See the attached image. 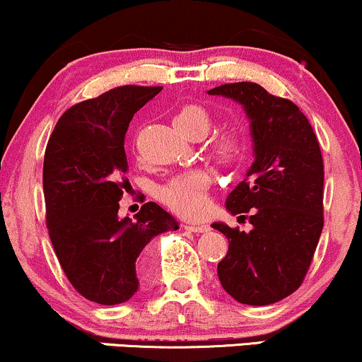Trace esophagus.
Wrapping results in <instances>:
<instances>
[{
	"label": "esophagus",
	"instance_id": "esophagus-1",
	"mask_svg": "<svg viewBox=\"0 0 362 362\" xmlns=\"http://www.w3.org/2000/svg\"><path fill=\"white\" fill-rule=\"evenodd\" d=\"M184 228L192 230V233H207L209 230V226H204V224H185Z\"/></svg>",
	"mask_w": 362,
	"mask_h": 362
}]
</instances>
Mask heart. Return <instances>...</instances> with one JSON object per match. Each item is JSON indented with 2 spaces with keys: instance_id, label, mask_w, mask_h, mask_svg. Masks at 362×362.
<instances>
[{
  "instance_id": "obj_1",
  "label": "heart",
  "mask_w": 362,
  "mask_h": 362,
  "mask_svg": "<svg viewBox=\"0 0 362 362\" xmlns=\"http://www.w3.org/2000/svg\"><path fill=\"white\" fill-rule=\"evenodd\" d=\"M173 124L189 138H202L212 126L211 115L199 104H187L173 116ZM209 151L217 162L230 163L241 155L243 136L236 128L221 129L209 143ZM211 187V175L202 168H194L173 177L160 189V200L177 214L184 217H200L206 214Z\"/></svg>"
}]
</instances>
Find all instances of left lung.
I'll list each match as a JSON object with an SVG mask.
<instances>
[{
	"label": "left lung",
	"mask_w": 362,
	"mask_h": 362,
	"mask_svg": "<svg viewBox=\"0 0 362 362\" xmlns=\"http://www.w3.org/2000/svg\"><path fill=\"white\" fill-rule=\"evenodd\" d=\"M243 104L255 162L226 209L250 219V233L214 223L229 241L217 264L223 288L246 305L280 302L302 285L324 228V162L310 123L290 99L255 82L209 90ZM250 212V217L244 214Z\"/></svg>",
	"instance_id": "1"
}]
</instances>
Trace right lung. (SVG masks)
Listing matches in <instances>:
<instances>
[{
  "label": "right lung",
  "instance_id": "add662e5",
  "mask_svg": "<svg viewBox=\"0 0 362 362\" xmlns=\"http://www.w3.org/2000/svg\"><path fill=\"white\" fill-rule=\"evenodd\" d=\"M162 87L121 86L74 104L57 121L43 158L47 228L65 276L101 305L129 300L145 268V246L178 223L146 202L117 217L128 178L124 136L138 110Z\"/></svg>",
  "mask_w": 362,
  "mask_h": 362
}]
</instances>
